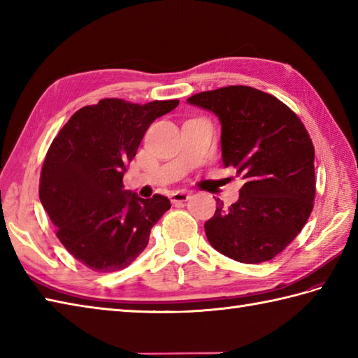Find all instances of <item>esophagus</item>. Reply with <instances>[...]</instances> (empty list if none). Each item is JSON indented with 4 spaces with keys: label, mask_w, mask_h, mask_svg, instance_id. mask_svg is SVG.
Wrapping results in <instances>:
<instances>
[{
    "label": "esophagus",
    "mask_w": 358,
    "mask_h": 358,
    "mask_svg": "<svg viewBox=\"0 0 358 358\" xmlns=\"http://www.w3.org/2000/svg\"><path fill=\"white\" fill-rule=\"evenodd\" d=\"M189 196H191V195H189L185 191H177V192H173L171 195V201L172 203H185V201L189 200Z\"/></svg>",
    "instance_id": "34e87169"
}]
</instances>
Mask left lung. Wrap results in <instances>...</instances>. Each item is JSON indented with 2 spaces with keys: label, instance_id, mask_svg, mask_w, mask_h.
I'll list each match as a JSON object with an SVG mask.
<instances>
[{
  "label": "left lung",
  "instance_id": "left-lung-1",
  "mask_svg": "<svg viewBox=\"0 0 358 358\" xmlns=\"http://www.w3.org/2000/svg\"><path fill=\"white\" fill-rule=\"evenodd\" d=\"M187 101L222 121L223 164L245 180L240 199L220 203L204 223L220 254L240 263L272 260L306 224L314 208V144L299 115L271 94L227 86Z\"/></svg>",
  "mask_w": 358,
  "mask_h": 358
}]
</instances>
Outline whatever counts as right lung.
I'll return each mask as SVG.
<instances>
[{"mask_svg":"<svg viewBox=\"0 0 358 358\" xmlns=\"http://www.w3.org/2000/svg\"><path fill=\"white\" fill-rule=\"evenodd\" d=\"M178 103L103 98L75 112L53 138L41 167L40 200L58 240L89 269L127 268L171 209L159 194L144 200L124 191L123 175L152 121Z\"/></svg>","mask_w":358,"mask_h":358,"instance_id":"right-lung-1","label":"right lung"}]
</instances>
